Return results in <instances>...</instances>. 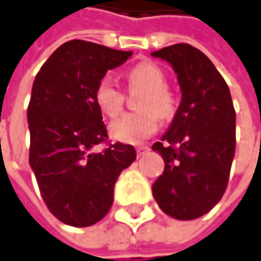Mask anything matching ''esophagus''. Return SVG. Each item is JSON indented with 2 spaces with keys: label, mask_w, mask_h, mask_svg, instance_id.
<instances>
[{
  "label": "esophagus",
  "mask_w": 261,
  "mask_h": 261,
  "mask_svg": "<svg viewBox=\"0 0 261 261\" xmlns=\"http://www.w3.org/2000/svg\"><path fill=\"white\" fill-rule=\"evenodd\" d=\"M136 152H137L139 156L148 154V152H149V146H146V145H140V146H137V148H136Z\"/></svg>",
  "instance_id": "esophagus-1"
}]
</instances>
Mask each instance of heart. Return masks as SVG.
<instances>
[{"instance_id":"heart-1","label":"heart","mask_w":261,"mask_h":261,"mask_svg":"<svg viewBox=\"0 0 261 261\" xmlns=\"http://www.w3.org/2000/svg\"><path fill=\"white\" fill-rule=\"evenodd\" d=\"M127 79L131 86L145 89L139 107L142 110L124 113L110 124V134L113 139L124 143H139L152 136L158 130L160 118L172 119L178 112V100L169 91L167 77L164 71L152 62H142L133 67ZM94 98L100 110L113 118L119 115L124 105V94L115 82L105 76L95 86Z\"/></svg>"}]
</instances>
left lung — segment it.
I'll return each mask as SVG.
<instances>
[{"mask_svg":"<svg viewBox=\"0 0 261 261\" xmlns=\"http://www.w3.org/2000/svg\"><path fill=\"white\" fill-rule=\"evenodd\" d=\"M176 71L178 112L161 142L152 145L164 172L152 185L158 206L176 220L207 214L225 193L236 148V113L228 86L211 60L191 44L152 52Z\"/></svg>","mask_w":261,"mask_h":261,"instance_id":"1","label":"left lung"}]
</instances>
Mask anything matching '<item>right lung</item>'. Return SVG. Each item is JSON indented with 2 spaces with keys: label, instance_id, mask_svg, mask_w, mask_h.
<instances>
[{
  "label": "right lung",
  "instance_id": "add662e5",
  "mask_svg": "<svg viewBox=\"0 0 261 261\" xmlns=\"http://www.w3.org/2000/svg\"><path fill=\"white\" fill-rule=\"evenodd\" d=\"M133 52L71 40L49 57L28 105L30 164L47 209L64 224L88 227L113 203L118 176L136 160L131 145L107 142L95 86ZM106 143L101 153L93 151Z\"/></svg>",
  "mask_w": 261,
  "mask_h": 261
}]
</instances>
